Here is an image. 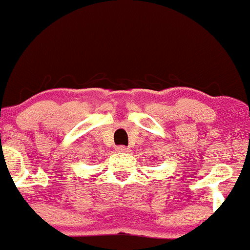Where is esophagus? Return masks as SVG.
<instances>
[{
  "mask_svg": "<svg viewBox=\"0 0 250 250\" xmlns=\"http://www.w3.org/2000/svg\"><path fill=\"white\" fill-rule=\"evenodd\" d=\"M116 151L117 152H128V151H129V148H128V147H125V146H117Z\"/></svg>",
  "mask_w": 250,
  "mask_h": 250,
  "instance_id": "esophagus-1",
  "label": "esophagus"
}]
</instances>
